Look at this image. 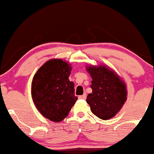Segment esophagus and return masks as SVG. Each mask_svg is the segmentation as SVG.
<instances>
[{
  "label": "esophagus",
  "mask_w": 154,
  "mask_h": 154,
  "mask_svg": "<svg viewBox=\"0 0 154 154\" xmlns=\"http://www.w3.org/2000/svg\"><path fill=\"white\" fill-rule=\"evenodd\" d=\"M86 97H87V94H86V93H84V94L81 95V96H79L78 98L79 99H82V100H85Z\"/></svg>",
  "instance_id": "esophagus-1"
}]
</instances>
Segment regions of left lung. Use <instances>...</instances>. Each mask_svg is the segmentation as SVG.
Instances as JSON below:
<instances>
[{
  "instance_id": "8db88e82",
  "label": "left lung",
  "mask_w": 154,
  "mask_h": 154,
  "mask_svg": "<svg viewBox=\"0 0 154 154\" xmlns=\"http://www.w3.org/2000/svg\"><path fill=\"white\" fill-rule=\"evenodd\" d=\"M87 71L93 80L87 102L92 112L103 120L114 117L127 99L125 84L119 76L106 66H89Z\"/></svg>"
}]
</instances>
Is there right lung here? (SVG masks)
Instances as JSON below:
<instances>
[{"label": "right lung", "instance_id": "add662e5", "mask_svg": "<svg viewBox=\"0 0 154 154\" xmlns=\"http://www.w3.org/2000/svg\"><path fill=\"white\" fill-rule=\"evenodd\" d=\"M71 67L61 59L46 61L32 82V97L44 117L59 122L68 115L76 103L74 84L68 79Z\"/></svg>", "mask_w": 154, "mask_h": 154}]
</instances>
